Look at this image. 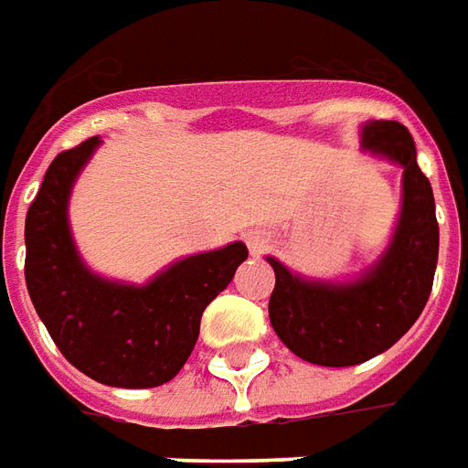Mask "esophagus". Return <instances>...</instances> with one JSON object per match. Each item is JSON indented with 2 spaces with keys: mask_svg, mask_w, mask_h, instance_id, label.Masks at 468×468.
Returning <instances> with one entry per match:
<instances>
[{
  "mask_svg": "<svg viewBox=\"0 0 468 468\" xmlns=\"http://www.w3.org/2000/svg\"><path fill=\"white\" fill-rule=\"evenodd\" d=\"M267 244H270V239H267L262 231H252L250 237H247V247H250V252L254 254V257H260V254H265Z\"/></svg>",
  "mask_w": 468,
  "mask_h": 468,
  "instance_id": "obj_1",
  "label": "esophagus"
}]
</instances>
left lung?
<instances>
[{
	"mask_svg": "<svg viewBox=\"0 0 468 468\" xmlns=\"http://www.w3.org/2000/svg\"><path fill=\"white\" fill-rule=\"evenodd\" d=\"M362 147L402 165V211L379 262L351 282H321L267 257L275 270L270 324L295 356L321 367L362 364L400 341L423 314L436 275V201L410 132L400 122H367Z\"/></svg>",
	"mask_w": 468,
	"mask_h": 468,
	"instance_id": "obj_1",
	"label": "left lung"
}]
</instances>
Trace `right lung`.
Listing matches in <instances>:
<instances>
[{
	"mask_svg": "<svg viewBox=\"0 0 468 468\" xmlns=\"http://www.w3.org/2000/svg\"><path fill=\"white\" fill-rule=\"evenodd\" d=\"M101 144L60 153L25 218V282L32 305L76 369L112 388H157L188 362L206 305L247 260L241 241L178 260L147 285L93 275L68 227V196Z\"/></svg>",
	"mask_w": 468,
	"mask_h": 468,
	"instance_id": "1",
	"label": "right lung"
}]
</instances>
